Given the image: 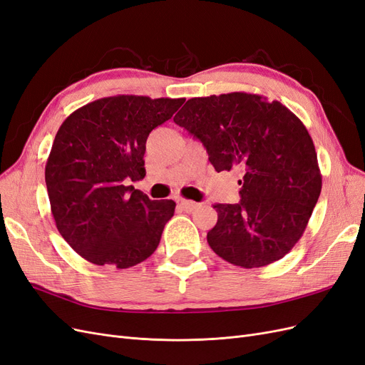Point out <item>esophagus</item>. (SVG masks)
<instances>
[{"label": "esophagus", "mask_w": 365, "mask_h": 365, "mask_svg": "<svg viewBox=\"0 0 365 365\" xmlns=\"http://www.w3.org/2000/svg\"><path fill=\"white\" fill-rule=\"evenodd\" d=\"M178 204L184 210V212H193V210L197 207V202L189 201V200H180Z\"/></svg>", "instance_id": "1"}]
</instances>
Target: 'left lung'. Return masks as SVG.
Segmentation results:
<instances>
[{"label": "left lung", "instance_id": "8db88e82", "mask_svg": "<svg viewBox=\"0 0 365 365\" xmlns=\"http://www.w3.org/2000/svg\"><path fill=\"white\" fill-rule=\"evenodd\" d=\"M207 149L216 172H242L239 204H216L207 242L242 268L280 260L303 236L322 192L314 141L280 102L248 93L187 101L173 117Z\"/></svg>", "mask_w": 365, "mask_h": 365}]
</instances>
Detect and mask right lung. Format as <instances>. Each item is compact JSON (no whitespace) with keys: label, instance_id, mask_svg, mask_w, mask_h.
<instances>
[{"label":"right lung","instance_id":"obj_1","mask_svg":"<svg viewBox=\"0 0 365 365\" xmlns=\"http://www.w3.org/2000/svg\"><path fill=\"white\" fill-rule=\"evenodd\" d=\"M184 101L103 97L76 109L61 125L46 184L61 236L85 260L125 269L157 250L176 204L152 201L128 182L145 178L149 134Z\"/></svg>","mask_w":365,"mask_h":365}]
</instances>
